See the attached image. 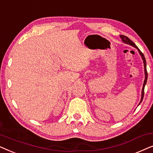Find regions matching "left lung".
Returning <instances> with one entry per match:
<instances>
[{"label":"left lung","mask_w":153,"mask_h":153,"mask_svg":"<svg viewBox=\"0 0 153 153\" xmlns=\"http://www.w3.org/2000/svg\"><path fill=\"white\" fill-rule=\"evenodd\" d=\"M120 38L122 39V40L123 42H125V44H127V45H129L131 46H132V47H134L135 48H137L138 49V51H139L140 55L142 57V59L143 60V64H144V71H145V80H144V83H143V88H142V94H141V102H140V103H141L142 100L143 99V96H144V88H145V85L146 84V82H147V79H148V72H147V69H146V58L144 57V55L143 54V53L140 51V49L138 48L137 46L131 40V39H129L128 37L125 36V35H120ZM139 103V104H140Z\"/></svg>","instance_id":"left-lung-1"}]
</instances>
